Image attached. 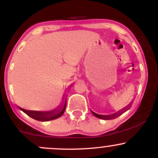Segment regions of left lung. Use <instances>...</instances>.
Listing matches in <instances>:
<instances>
[{"instance_id":"1","label":"left lung","mask_w":158,"mask_h":158,"mask_svg":"<svg viewBox=\"0 0 158 158\" xmlns=\"http://www.w3.org/2000/svg\"><path fill=\"white\" fill-rule=\"evenodd\" d=\"M131 103H130V104L128 105V106H127L126 108H123L122 110H119L118 112H117V113H115V114H111V115H99V114H97L94 113V112H93V111H91V112H92V113H93V114H94V116H95V117H98V118H99V119H114V118H116V117H119V116L121 115V114H122L123 112L126 111L127 110L129 109V107H130V106H131Z\"/></svg>"}]
</instances>
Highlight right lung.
Listing matches in <instances>:
<instances>
[{"label": "right lung", "mask_w": 158, "mask_h": 158, "mask_svg": "<svg viewBox=\"0 0 158 158\" xmlns=\"http://www.w3.org/2000/svg\"><path fill=\"white\" fill-rule=\"evenodd\" d=\"M65 107H66V100L64 106L61 105V106L57 107L56 109H53L50 111H36V110H28L23 109L20 108L22 111L27 114L29 117H32V119H36L39 121H42V122H46V121L52 120L60 117L65 110Z\"/></svg>", "instance_id": "add662e5"}]
</instances>
